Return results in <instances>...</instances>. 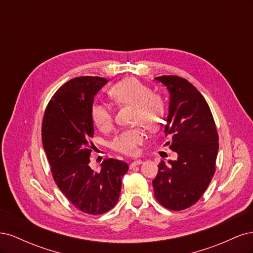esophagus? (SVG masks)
I'll return each instance as SVG.
<instances>
[{
  "mask_svg": "<svg viewBox=\"0 0 253 253\" xmlns=\"http://www.w3.org/2000/svg\"><path fill=\"white\" fill-rule=\"evenodd\" d=\"M143 162L141 159H137V160H134V162H132L131 164H129V169H132V168L136 167V166H140Z\"/></svg>",
  "mask_w": 253,
  "mask_h": 253,
  "instance_id": "esophagus-1",
  "label": "esophagus"
}]
</instances>
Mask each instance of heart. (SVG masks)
Masks as SVG:
<instances>
[{"instance_id": "b5f03b06", "label": "heart", "mask_w": 253, "mask_h": 253, "mask_svg": "<svg viewBox=\"0 0 253 253\" xmlns=\"http://www.w3.org/2000/svg\"><path fill=\"white\" fill-rule=\"evenodd\" d=\"M110 95L117 104L133 106V121L149 131H154L162 124L166 114V102L159 95L135 78H126L111 88ZM90 118L101 131H108L113 125V113L109 105L95 103L90 109ZM144 135L139 127L125 129L111 141V148L121 154L135 155Z\"/></svg>"}]
</instances>
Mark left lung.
<instances>
[{
  "label": "left lung",
  "mask_w": 253,
  "mask_h": 253,
  "mask_svg": "<svg viewBox=\"0 0 253 253\" xmlns=\"http://www.w3.org/2000/svg\"><path fill=\"white\" fill-rule=\"evenodd\" d=\"M169 91V111L165 118L166 144L177 159L162 162L153 180L154 195L165 208L187 209L204 194L215 172L218 135L208 103L186 79L177 76L155 78Z\"/></svg>",
  "instance_id": "obj_1"
}]
</instances>
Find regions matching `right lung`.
Masks as SVG:
<instances>
[{"label": "right lung", "instance_id": "right-lung-1", "mask_svg": "<svg viewBox=\"0 0 253 253\" xmlns=\"http://www.w3.org/2000/svg\"><path fill=\"white\" fill-rule=\"evenodd\" d=\"M109 80L77 77L52 96L44 114L42 142L53 179L70 202L84 213L102 214L117 204L121 178L128 166L105 159L101 171L89 167V138L94 135L90 109L94 98Z\"/></svg>", "mask_w": 253, "mask_h": 253}]
</instances>
